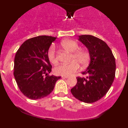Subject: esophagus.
<instances>
[{
	"instance_id": "34e87169",
	"label": "esophagus",
	"mask_w": 128,
	"mask_h": 128,
	"mask_svg": "<svg viewBox=\"0 0 128 128\" xmlns=\"http://www.w3.org/2000/svg\"><path fill=\"white\" fill-rule=\"evenodd\" d=\"M63 78H69V76H62Z\"/></svg>"
}]
</instances>
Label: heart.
<instances>
[{
  "mask_svg": "<svg viewBox=\"0 0 128 128\" xmlns=\"http://www.w3.org/2000/svg\"><path fill=\"white\" fill-rule=\"evenodd\" d=\"M61 46L66 51L72 52L70 56V61L69 64H60L54 68V73L58 76H69L78 70L79 64L84 67L88 64L90 59V55L88 51L85 50H78L79 46L76 41L71 40H64L62 41ZM47 57L50 62L55 64L58 62L56 47L54 44H52L49 48L47 52Z\"/></svg>",
  "mask_w": 128,
  "mask_h": 128,
  "instance_id": "b5f03b06",
  "label": "heart"
}]
</instances>
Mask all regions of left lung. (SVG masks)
I'll list each match as a JSON object with an SVG mask.
<instances>
[{
  "instance_id": "8db88e82",
  "label": "left lung",
  "mask_w": 128,
  "mask_h": 128,
  "mask_svg": "<svg viewBox=\"0 0 128 128\" xmlns=\"http://www.w3.org/2000/svg\"><path fill=\"white\" fill-rule=\"evenodd\" d=\"M78 40L88 50L90 61L82 72L86 77H77L72 94L78 100L92 104L101 99L110 88L116 71L115 59L104 41L88 34L78 36Z\"/></svg>"
}]
</instances>
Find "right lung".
Instances as JSON below:
<instances>
[{"label":"right lung","mask_w":128,"mask_h":128,"mask_svg":"<svg viewBox=\"0 0 128 128\" xmlns=\"http://www.w3.org/2000/svg\"><path fill=\"white\" fill-rule=\"evenodd\" d=\"M56 39L49 36L34 37L24 41L16 51L14 75L19 89L28 98L37 100L50 95L60 78L48 74L52 66L47 52Z\"/></svg>","instance_id":"add662e5"}]
</instances>
